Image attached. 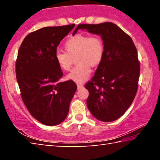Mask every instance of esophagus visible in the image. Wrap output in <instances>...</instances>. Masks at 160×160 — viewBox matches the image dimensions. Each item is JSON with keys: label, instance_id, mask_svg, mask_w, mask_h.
<instances>
[{"label": "esophagus", "instance_id": "obj_1", "mask_svg": "<svg viewBox=\"0 0 160 160\" xmlns=\"http://www.w3.org/2000/svg\"><path fill=\"white\" fill-rule=\"evenodd\" d=\"M77 86H78V89L79 90V89H81L83 88V84L82 83H77Z\"/></svg>", "mask_w": 160, "mask_h": 160}]
</instances>
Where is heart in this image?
Listing matches in <instances>:
<instances>
[{"label": "heart", "instance_id": "b5f03b06", "mask_svg": "<svg viewBox=\"0 0 160 160\" xmlns=\"http://www.w3.org/2000/svg\"><path fill=\"white\" fill-rule=\"evenodd\" d=\"M66 51H56L55 59L62 70H68L72 63V58L77 56L75 66L67 78L75 82H83L90 77V65L95 66L102 61L104 53V43L99 36L77 34L70 37L65 44Z\"/></svg>", "mask_w": 160, "mask_h": 160}]
</instances>
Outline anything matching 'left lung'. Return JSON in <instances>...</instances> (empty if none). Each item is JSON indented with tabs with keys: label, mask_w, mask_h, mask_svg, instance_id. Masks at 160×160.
Here are the masks:
<instances>
[{
	"label": "left lung",
	"mask_w": 160,
	"mask_h": 160,
	"mask_svg": "<svg viewBox=\"0 0 160 160\" xmlns=\"http://www.w3.org/2000/svg\"><path fill=\"white\" fill-rule=\"evenodd\" d=\"M78 29L99 35L104 47L102 60L85 86L90 94L87 106L98 120L113 121L124 114L137 92L140 63L136 48L131 38L112 22L79 25L72 35Z\"/></svg>",
	"instance_id": "obj_1"
}]
</instances>
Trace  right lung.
I'll use <instances>...</instances> for the list:
<instances>
[{"label": "right lung", "instance_id": "obj_1", "mask_svg": "<svg viewBox=\"0 0 160 160\" xmlns=\"http://www.w3.org/2000/svg\"><path fill=\"white\" fill-rule=\"evenodd\" d=\"M75 25L46 27L29 34L19 48L16 78L24 104L33 117L47 126L66 119L77 85L58 82L63 72L55 59L60 42Z\"/></svg>", "mask_w": 160, "mask_h": 160}]
</instances>
